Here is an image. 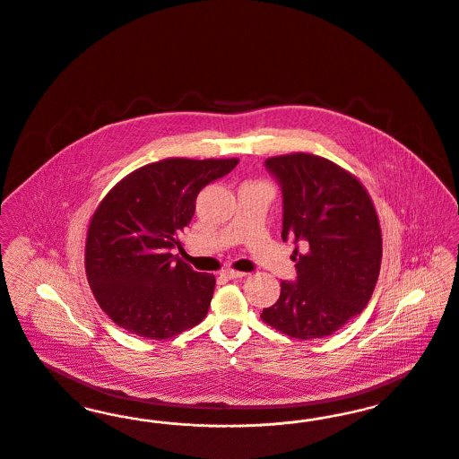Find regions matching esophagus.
<instances>
[{
  "mask_svg": "<svg viewBox=\"0 0 459 459\" xmlns=\"http://www.w3.org/2000/svg\"><path fill=\"white\" fill-rule=\"evenodd\" d=\"M222 276H226V278H230V280H238V278H243L247 273H243V271H235V269H231V267H228V269H222V273H221Z\"/></svg>",
  "mask_w": 459,
  "mask_h": 459,
  "instance_id": "esophagus-1",
  "label": "esophagus"
}]
</instances>
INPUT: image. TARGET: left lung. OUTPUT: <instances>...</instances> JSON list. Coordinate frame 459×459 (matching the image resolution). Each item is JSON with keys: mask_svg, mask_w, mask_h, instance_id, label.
<instances>
[{"mask_svg": "<svg viewBox=\"0 0 459 459\" xmlns=\"http://www.w3.org/2000/svg\"><path fill=\"white\" fill-rule=\"evenodd\" d=\"M283 190V231L295 243L297 283L281 281L265 325L297 340L333 335L362 313L378 281L382 228L361 181L335 162L306 152L269 157Z\"/></svg>", "mask_w": 459, "mask_h": 459, "instance_id": "8db88e82", "label": "left lung"}]
</instances>
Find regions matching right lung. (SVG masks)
I'll return each mask as SVG.
<instances>
[{"label":"right lung","instance_id":"right-lung-1","mask_svg":"<svg viewBox=\"0 0 459 459\" xmlns=\"http://www.w3.org/2000/svg\"><path fill=\"white\" fill-rule=\"evenodd\" d=\"M238 159L170 157L129 172L101 198L86 245V278L98 306L122 330L164 340L209 311L214 274L170 254L195 214L196 195Z\"/></svg>","mask_w":459,"mask_h":459}]
</instances>
